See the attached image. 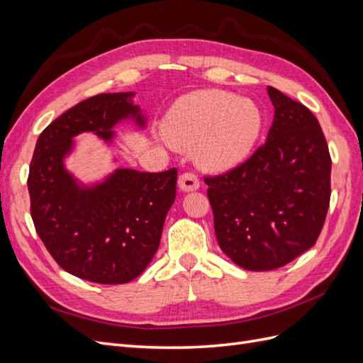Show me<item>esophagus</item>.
I'll return each mask as SVG.
<instances>
[{
    "label": "esophagus",
    "mask_w": 363,
    "mask_h": 363,
    "mask_svg": "<svg viewBox=\"0 0 363 363\" xmlns=\"http://www.w3.org/2000/svg\"><path fill=\"white\" fill-rule=\"evenodd\" d=\"M179 188L183 192H191V191H196L200 188V180L196 177L195 174L192 172H184L179 177Z\"/></svg>",
    "instance_id": "34e87169"
}]
</instances>
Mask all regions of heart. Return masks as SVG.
<instances>
[{
  "instance_id": "b5f03b06",
  "label": "heart",
  "mask_w": 363,
  "mask_h": 363,
  "mask_svg": "<svg viewBox=\"0 0 363 363\" xmlns=\"http://www.w3.org/2000/svg\"><path fill=\"white\" fill-rule=\"evenodd\" d=\"M262 127L255 101L219 91L183 96L163 121V133L174 145L199 144L196 157L211 171H227L247 159Z\"/></svg>"
}]
</instances>
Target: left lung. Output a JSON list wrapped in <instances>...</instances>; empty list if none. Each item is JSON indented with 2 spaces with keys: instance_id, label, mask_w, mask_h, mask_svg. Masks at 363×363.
<instances>
[{
  "instance_id": "obj_1",
  "label": "left lung",
  "mask_w": 363,
  "mask_h": 363,
  "mask_svg": "<svg viewBox=\"0 0 363 363\" xmlns=\"http://www.w3.org/2000/svg\"><path fill=\"white\" fill-rule=\"evenodd\" d=\"M274 121L247 162L206 177L218 244L236 265L271 271L315 245L330 204L332 159L320 123L268 86Z\"/></svg>"
}]
</instances>
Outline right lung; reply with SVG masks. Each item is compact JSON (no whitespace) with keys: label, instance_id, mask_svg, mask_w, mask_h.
I'll return each mask as SVG.
<instances>
[{"label":"right lung","instance_id":"1","mask_svg":"<svg viewBox=\"0 0 363 363\" xmlns=\"http://www.w3.org/2000/svg\"><path fill=\"white\" fill-rule=\"evenodd\" d=\"M133 96L100 94L71 107L42 131L30 163L31 218L43 245L65 271L100 284L128 283L144 272L175 200V168H118L101 182L83 184L65 167L74 138L84 131L111 144L121 121L145 127Z\"/></svg>","mask_w":363,"mask_h":363}]
</instances>
